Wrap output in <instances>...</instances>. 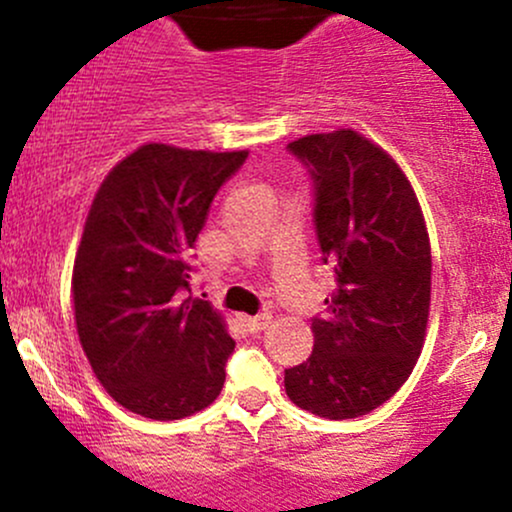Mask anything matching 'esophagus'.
Here are the masks:
<instances>
[{
  "mask_svg": "<svg viewBox=\"0 0 512 512\" xmlns=\"http://www.w3.org/2000/svg\"><path fill=\"white\" fill-rule=\"evenodd\" d=\"M269 320H272V315H269V313H262V315H255V317H245V327H248V332L257 334L269 325Z\"/></svg>",
  "mask_w": 512,
  "mask_h": 512,
  "instance_id": "obj_1",
  "label": "esophagus"
}]
</instances>
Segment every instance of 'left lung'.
Returning <instances> with one entry per match:
<instances>
[{
  "label": "left lung",
  "instance_id": "obj_1",
  "mask_svg": "<svg viewBox=\"0 0 512 512\" xmlns=\"http://www.w3.org/2000/svg\"><path fill=\"white\" fill-rule=\"evenodd\" d=\"M289 154L313 180V223L337 291L313 317L315 346L286 370V395L322 419H356L414 370L431 303V245L399 166L354 129L310 134Z\"/></svg>",
  "mask_w": 512,
  "mask_h": 512
}]
</instances>
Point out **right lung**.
<instances>
[{"label": "right lung", "instance_id": "add662e5", "mask_svg": "<svg viewBox=\"0 0 512 512\" xmlns=\"http://www.w3.org/2000/svg\"><path fill=\"white\" fill-rule=\"evenodd\" d=\"M248 151L211 154L144 144L103 180L76 252V330L117 404L173 421L209 407L233 342L192 291V245L216 192Z\"/></svg>", "mask_w": 512, "mask_h": 512}]
</instances>
